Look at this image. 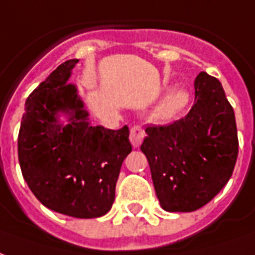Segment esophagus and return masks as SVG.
<instances>
[{"label":"esophagus","mask_w":255,"mask_h":255,"mask_svg":"<svg viewBox=\"0 0 255 255\" xmlns=\"http://www.w3.org/2000/svg\"><path fill=\"white\" fill-rule=\"evenodd\" d=\"M144 137V129L140 126H133L129 131V140L132 143L133 147H139Z\"/></svg>","instance_id":"34e87169"}]
</instances>
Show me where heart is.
Wrapping results in <instances>:
<instances>
[{"instance_id":"obj_1","label":"heart","mask_w":255,"mask_h":255,"mask_svg":"<svg viewBox=\"0 0 255 255\" xmlns=\"http://www.w3.org/2000/svg\"><path fill=\"white\" fill-rule=\"evenodd\" d=\"M188 103V93L184 90H178L171 93L166 101L161 105V108L158 109V115L162 118H169L177 113L180 109H182Z\"/></svg>"}]
</instances>
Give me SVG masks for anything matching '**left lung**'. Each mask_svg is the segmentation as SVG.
Masks as SVG:
<instances>
[{
    "label": "left lung",
    "instance_id": "8db88e82",
    "mask_svg": "<svg viewBox=\"0 0 255 255\" xmlns=\"http://www.w3.org/2000/svg\"><path fill=\"white\" fill-rule=\"evenodd\" d=\"M196 104L185 118L148 126L140 150L147 156L161 207L192 212L209 203L233 175L238 158L235 113L218 78L201 71Z\"/></svg>",
    "mask_w": 255,
    "mask_h": 255
}]
</instances>
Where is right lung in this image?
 <instances>
[{
    "label": "right lung",
    "instance_id": "obj_1",
    "mask_svg": "<svg viewBox=\"0 0 255 255\" xmlns=\"http://www.w3.org/2000/svg\"><path fill=\"white\" fill-rule=\"evenodd\" d=\"M78 59L58 66L25 103L18 132V162L32 193L47 208L80 219L100 218L115 201L124 158L131 152L127 126L113 131L89 126L73 85ZM58 110L73 115L63 128Z\"/></svg>",
    "mask_w": 255,
    "mask_h": 255
}]
</instances>
